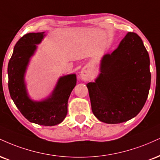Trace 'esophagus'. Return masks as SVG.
Here are the masks:
<instances>
[{
    "label": "esophagus",
    "instance_id": "esophagus-1",
    "mask_svg": "<svg viewBox=\"0 0 160 160\" xmlns=\"http://www.w3.org/2000/svg\"><path fill=\"white\" fill-rule=\"evenodd\" d=\"M80 78H82V80H83V81H88V80L91 79V75L89 74L88 72L82 70L81 73H80Z\"/></svg>",
    "mask_w": 160,
    "mask_h": 160
}]
</instances>
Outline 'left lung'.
Returning <instances> with one entry per match:
<instances>
[{
	"mask_svg": "<svg viewBox=\"0 0 160 160\" xmlns=\"http://www.w3.org/2000/svg\"><path fill=\"white\" fill-rule=\"evenodd\" d=\"M100 71L95 81L86 84L96 118L119 124L136 117L151 87L150 58L142 38L129 32L112 53L103 56Z\"/></svg>",
	"mask_w": 160,
	"mask_h": 160,
	"instance_id": "1",
	"label": "left lung"
}]
</instances>
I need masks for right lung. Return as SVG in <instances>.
<instances>
[{
	"label": "right lung",
	"mask_w": 160,
	"mask_h": 160,
	"mask_svg": "<svg viewBox=\"0 0 160 160\" xmlns=\"http://www.w3.org/2000/svg\"><path fill=\"white\" fill-rule=\"evenodd\" d=\"M45 32H30L17 42L9 59L8 87L11 98L29 122L43 126H54L64 120L68 112V101L76 86L75 74L61 77L51 95L41 101H32L28 96L24 82L30 57L45 36Z\"/></svg>",
	"instance_id": "right-lung-1"
}]
</instances>
